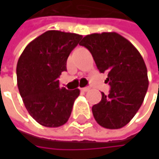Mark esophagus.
I'll use <instances>...</instances> for the list:
<instances>
[{
	"label": "esophagus",
	"mask_w": 159,
	"mask_h": 159,
	"mask_svg": "<svg viewBox=\"0 0 159 159\" xmlns=\"http://www.w3.org/2000/svg\"><path fill=\"white\" fill-rule=\"evenodd\" d=\"M81 90H82L83 92H87V91L90 90V87H83V88H81Z\"/></svg>",
	"instance_id": "esophagus-1"
}]
</instances>
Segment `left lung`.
<instances>
[{"mask_svg":"<svg viewBox=\"0 0 159 159\" xmlns=\"http://www.w3.org/2000/svg\"><path fill=\"white\" fill-rule=\"evenodd\" d=\"M81 46L87 48L100 73H107L111 85L99 103L92 107L97 122L107 129L125 126L140 109L148 88L143 57L128 39L116 32L85 36Z\"/></svg>","mask_w":159,"mask_h":159,"instance_id":"obj_1","label":"left lung"}]
</instances>
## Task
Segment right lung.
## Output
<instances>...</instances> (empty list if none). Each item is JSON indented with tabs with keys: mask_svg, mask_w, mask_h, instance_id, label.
Listing matches in <instances>:
<instances>
[{
	"mask_svg": "<svg viewBox=\"0 0 159 159\" xmlns=\"http://www.w3.org/2000/svg\"><path fill=\"white\" fill-rule=\"evenodd\" d=\"M81 39L78 34L48 30L32 40L19 57V93L28 113L45 127L65 124L79 96L78 88H61L58 78L67 71V59Z\"/></svg>",
	"mask_w": 159,
	"mask_h": 159,
	"instance_id": "add662e5",
	"label": "right lung"
}]
</instances>
